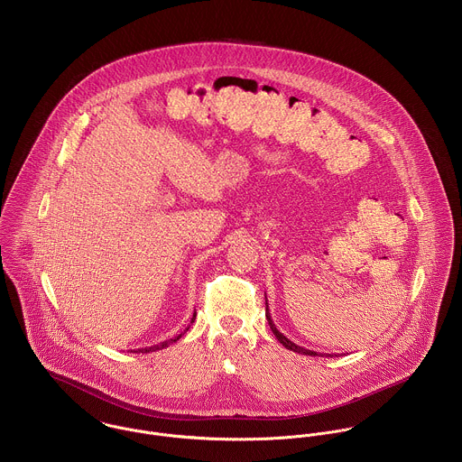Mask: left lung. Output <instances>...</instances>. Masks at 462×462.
Instances as JSON below:
<instances>
[{"label":"left lung","instance_id":"obj_1","mask_svg":"<svg viewBox=\"0 0 462 462\" xmlns=\"http://www.w3.org/2000/svg\"><path fill=\"white\" fill-rule=\"evenodd\" d=\"M265 319H267V322H269V328H271V331L274 333V337L278 338V342L285 347V349H289V351H294V353H298V355H307V356H319L315 351H310V349H305V347H301V346H296L292 340H289L283 333H280L278 329H276V326H274V322H273V319H271V313H269V308H267V301H265ZM320 356H324V355H320ZM326 358H333V355H326Z\"/></svg>","mask_w":462,"mask_h":462}]
</instances>
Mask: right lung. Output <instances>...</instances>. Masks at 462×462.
<instances>
[{
  "label": "right lung",
  "mask_w": 462,
  "mask_h": 462,
  "mask_svg": "<svg viewBox=\"0 0 462 462\" xmlns=\"http://www.w3.org/2000/svg\"><path fill=\"white\" fill-rule=\"evenodd\" d=\"M195 317H197V311L193 313V317H191V322H195ZM188 329H189V326H188V328L184 329V333H186ZM184 333H180V335H177L175 338H170V340H166V342H162V344H159V346H154V347H149V349H142L140 353H152V351H159V349H164V347H168L170 344H175V342H177V340H179V338H180V337H182Z\"/></svg>",
  "instance_id": "add662e5"
}]
</instances>
